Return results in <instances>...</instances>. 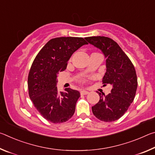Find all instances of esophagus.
<instances>
[{
	"instance_id": "esophagus-1",
	"label": "esophagus",
	"mask_w": 155,
	"mask_h": 155,
	"mask_svg": "<svg viewBox=\"0 0 155 155\" xmlns=\"http://www.w3.org/2000/svg\"><path fill=\"white\" fill-rule=\"evenodd\" d=\"M88 93H89V91H86V90L81 91V95H87Z\"/></svg>"
}]
</instances>
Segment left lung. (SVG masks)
I'll return each mask as SVG.
<instances>
[{
    "mask_svg": "<svg viewBox=\"0 0 155 155\" xmlns=\"http://www.w3.org/2000/svg\"><path fill=\"white\" fill-rule=\"evenodd\" d=\"M88 43L101 50L106 58L104 85L112 86L111 93L105 96L98 92L100 101L91 107L94 115L103 122L120 118L135 98L137 78L132 62L120 46L112 39L104 36L85 38Z\"/></svg>",
    "mask_w": 155,
    "mask_h": 155,
    "instance_id": "1",
    "label": "left lung"
}]
</instances>
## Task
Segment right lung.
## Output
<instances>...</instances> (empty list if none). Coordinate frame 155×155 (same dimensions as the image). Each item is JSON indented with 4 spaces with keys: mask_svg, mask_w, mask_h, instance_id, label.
Returning <instances> with one entry per match:
<instances>
[{
    "mask_svg": "<svg viewBox=\"0 0 155 155\" xmlns=\"http://www.w3.org/2000/svg\"><path fill=\"white\" fill-rule=\"evenodd\" d=\"M85 44L83 38L61 37L49 40L40 50L31 65L28 77L29 97L37 110L46 120L62 123L71 118L75 111L79 91L57 87V74L66 69L74 52Z\"/></svg>",
    "mask_w": 155,
    "mask_h": 155,
    "instance_id": "1",
    "label": "right lung"
}]
</instances>
